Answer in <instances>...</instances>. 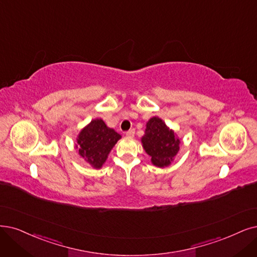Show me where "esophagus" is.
<instances>
[{
    "mask_svg": "<svg viewBox=\"0 0 257 257\" xmlns=\"http://www.w3.org/2000/svg\"><path fill=\"white\" fill-rule=\"evenodd\" d=\"M135 129H130V130H128L127 132H126V137H128V138H134L135 137Z\"/></svg>",
    "mask_w": 257,
    "mask_h": 257,
    "instance_id": "esophagus-1",
    "label": "esophagus"
}]
</instances>
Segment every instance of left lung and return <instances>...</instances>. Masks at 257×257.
Returning a JSON list of instances; mask_svg holds the SVG:
<instances>
[{"label": "left lung", "mask_w": 257, "mask_h": 257, "mask_svg": "<svg viewBox=\"0 0 257 257\" xmlns=\"http://www.w3.org/2000/svg\"><path fill=\"white\" fill-rule=\"evenodd\" d=\"M180 143L181 142L174 130L169 129L160 117H151L147 121L145 135L142 137V144L147 155L151 157V163L154 165L168 166L178 154Z\"/></svg>", "instance_id": "1"}]
</instances>
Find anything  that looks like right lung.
<instances>
[{
	"instance_id": "obj_1",
	"label": "right lung",
	"mask_w": 257,
	"mask_h": 257,
	"mask_svg": "<svg viewBox=\"0 0 257 257\" xmlns=\"http://www.w3.org/2000/svg\"><path fill=\"white\" fill-rule=\"evenodd\" d=\"M120 138V135L109 128L101 118H96L79 132L76 148H78V154L85 162L94 168H101Z\"/></svg>"
}]
</instances>
